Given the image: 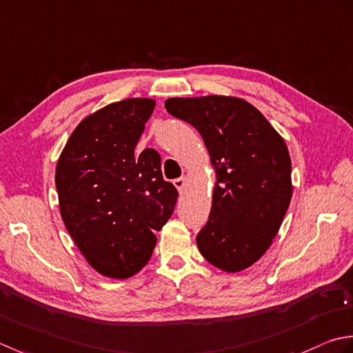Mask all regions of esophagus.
<instances>
[{
	"label": "esophagus",
	"instance_id": "esophagus-1",
	"mask_svg": "<svg viewBox=\"0 0 353 353\" xmlns=\"http://www.w3.org/2000/svg\"><path fill=\"white\" fill-rule=\"evenodd\" d=\"M185 183H187V178H185V176H181V178H176V179H175V181H174L175 187H176V189H178L179 192H183V190H184V187H185Z\"/></svg>",
	"mask_w": 353,
	"mask_h": 353
}]
</instances>
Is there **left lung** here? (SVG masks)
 <instances>
[{
    "label": "left lung",
    "instance_id": "1",
    "mask_svg": "<svg viewBox=\"0 0 353 353\" xmlns=\"http://www.w3.org/2000/svg\"><path fill=\"white\" fill-rule=\"evenodd\" d=\"M168 112L201 134L216 172L199 253L225 272L257 262L279 233L292 196L288 146L263 114L234 96L172 97Z\"/></svg>",
    "mask_w": 353,
    "mask_h": 353
}]
</instances>
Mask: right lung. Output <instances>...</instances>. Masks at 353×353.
I'll return each mask as SVG.
<instances>
[{
	"label": "right lung",
	"mask_w": 353,
	"mask_h": 353,
	"mask_svg": "<svg viewBox=\"0 0 353 353\" xmlns=\"http://www.w3.org/2000/svg\"><path fill=\"white\" fill-rule=\"evenodd\" d=\"M154 108L149 97L100 108L76 126L56 164L63 224L90 267L110 279H128L145 267L154 232L178 199L174 184L163 179L160 154H135Z\"/></svg>",
	"instance_id": "add662e5"
}]
</instances>
